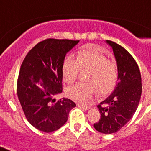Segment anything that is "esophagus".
Listing matches in <instances>:
<instances>
[{
	"instance_id": "34e87169",
	"label": "esophagus",
	"mask_w": 151,
	"mask_h": 151,
	"mask_svg": "<svg viewBox=\"0 0 151 151\" xmlns=\"http://www.w3.org/2000/svg\"><path fill=\"white\" fill-rule=\"evenodd\" d=\"M77 106H78V107H81V108H82V109H85V110H89V109L91 108L90 106H87V105L80 104H77Z\"/></svg>"
}]
</instances>
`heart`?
<instances>
[{
	"mask_svg": "<svg viewBox=\"0 0 151 151\" xmlns=\"http://www.w3.org/2000/svg\"><path fill=\"white\" fill-rule=\"evenodd\" d=\"M80 69L88 70L86 82H80L67 89V96L73 101L84 103L96 92L100 96L110 94L118 80V66L114 60H108L95 46L77 53L76 59L68 56L62 64L64 82L71 84L78 78Z\"/></svg>",
	"mask_w": 151,
	"mask_h": 151,
	"instance_id": "obj_1",
	"label": "heart"
}]
</instances>
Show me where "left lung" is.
Masks as SVG:
<instances>
[{
    "mask_svg": "<svg viewBox=\"0 0 151 151\" xmlns=\"http://www.w3.org/2000/svg\"><path fill=\"white\" fill-rule=\"evenodd\" d=\"M118 66V83L109 97L97 105L101 119L94 123L97 132L112 134L120 130L135 113L141 96V76L138 64L124 47L112 41Z\"/></svg>",
    "mask_w": 151,
    "mask_h": 151,
    "instance_id": "obj_1",
    "label": "left lung"
}]
</instances>
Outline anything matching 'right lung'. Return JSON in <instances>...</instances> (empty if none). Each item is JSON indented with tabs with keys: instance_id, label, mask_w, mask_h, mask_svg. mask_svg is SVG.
Listing matches in <instances>:
<instances>
[{
	"instance_id": "right-lung-1",
	"label": "right lung",
	"mask_w": 151,
	"mask_h": 151,
	"mask_svg": "<svg viewBox=\"0 0 151 151\" xmlns=\"http://www.w3.org/2000/svg\"><path fill=\"white\" fill-rule=\"evenodd\" d=\"M79 41L48 38L26 56L17 80V95L27 120L44 132L57 131L66 123L76 106L68 98L56 101L63 91L62 64L66 54Z\"/></svg>"
}]
</instances>
